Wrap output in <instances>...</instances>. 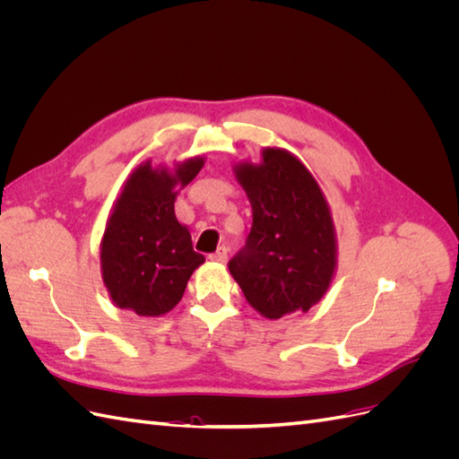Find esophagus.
<instances>
[{
	"mask_svg": "<svg viewBox=\"0 0 459 459\" xmlns=\"http://www.w3.org/2000/svg\"><path fill=\"white\" fill-rule=\"evenodd\" d=\"M208 258H211L212 262H226L228 260V247H218V251L212 253Z\"/></svg>",
	"mask_w": 459,
	"mask_h": 459,
	"instance_id": "obj_1",
	"label": "esophagus"
}]
</instances>
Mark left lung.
Segmentation results:
<instances>
[{
	"instance_id": "left-lung-1",
	"label": "left lung",
	"mask_w": 459,
	"mask_h": 459,
	"mask_svg": "<svg viewBox=\"0 0 459 459\" xmlns=\"http://www.w3.org/2000/svg\"><path fill=\"white\" fill-rule=\"evenodd\" d=\"M253 206V228L228 268L247 302L268 319L308 312L337 270V231L325 193L297 155L264 147L233 166Z\"/></svg>"
}]
</instances>
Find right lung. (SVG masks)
Wrapping results in <instances>:
<instances>
[{"label": "right lung", "mask_w": 459, "mask_h": 459, "mask_svg": "<svg viewBox=\"0 0 459 459\" xmlns=\"http://www.w3.org/2000/svg\"><path fill=\"white\" fill-rule=\"evenodd\" d=\"M203 166V155L178 160L174 169L145 160L126 178L107 218L100 253L101 280L115 307L159 317L182 300L204 256L193 251L174 203Z\"/></svg>", "instance_id": "1"}]
</instances>
